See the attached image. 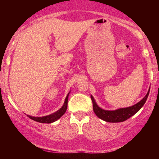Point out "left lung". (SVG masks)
<instances>
[{
	"instance_id": "1",
	"label": "left lung",
	"mask_w": 159,
	"mask_h": 159,
	"mask_svg": "<svg viewBox=\"0 0 159 159\" xmlns=\"http://www.w3.org/2000/svg\"><path fill=\"white\" fill-rule=\"evenodd\" d=\"M149 93V90L147 95L144 96V98L139 102L137 103L136 105L133 106L125 107V108H120L115 111H105L103 109L100 108L99 107L96 105L93 97L91 96V99L93 102V108L94 113L96 116L100 119L105 120L109 123H120V122L125 121V120L130 118L133 115L135 114L143 106L147 101V97H148Z\"/></svg>"
}]
</instances>
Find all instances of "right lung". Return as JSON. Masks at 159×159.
<instances>
[{"mask_svg":"<svg viewBox=\"0 0 159 159\" xmlns=\"http://www.w3.org/2000/svg\"><path fill=\"white\" fill-rule=\"evenodd\" d=\"M68 96L69 94L67 95L66 98L65 102L63 104V107H62L60 110H58L57 111H56L55 113H54V114L48 115V116H43V117H35V116H29V115H27V116H28L29 118H30L31 120H34V121L39 122V123H51L56 121V120L60 119V118L65 114L66 111L67 104H68Z\"/></svg>","mask_w":159,"mask_h":159,"instance_id":"add662e5","label":"right lung"}]
</instances>
